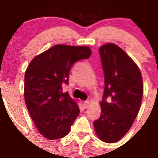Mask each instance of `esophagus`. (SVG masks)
Segmentation results:
<instances>
[{
  "label": "esophagus",
  "instance_id": "esophagus-1",
  "mask_svg": "<svg viewBox=\"0 0 158 158\" xmlns=\"http://www.w3.org/2000/svg\"><path fill=\"white\" fill-rule=\"evenodd\" d=\"M89 106V101H84V108H88Z\"/></svg>",
  "mask_w": 158,
  "mask_h": 158
}]
</instances>
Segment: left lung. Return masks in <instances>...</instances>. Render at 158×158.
I'll return each mask as SVG.
<instances>
[{
	"instance_id": "left-lung-1",
	"label": "left lung",
	"mask_w": 158,
	"mask_h": 158,
	"mask_svg": "<svg viewBox=\"0 0 158 158\" xmlns=\"http://www.w3.org/2000/svg\"><path fill=\"white\" fill-rule=\"evenodd\" d=\"M104 73L101 115L94 122L95 132L105 143H117L127 132L138 115L143 94L140 69L118 45L99 48Z\"/></svg>"
}]
</instances>
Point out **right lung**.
<instances>
[{"label":"right lung","mask_w":158,"mask_h":158,"mask_svg":"<svg viewBox=\"0 0 158 158\" xmlns=\"http://www.w3.org/2000/svg\"><path fill=\"white\" fill-rule=\"evenodd\" d=\"M91 55L87 46L56 44L31 60L25 74V101L37 129L47 139L64 138L79 114V106L62 86L72 66Z\"/></svg>","instance_id":"1"}]
</instances>
